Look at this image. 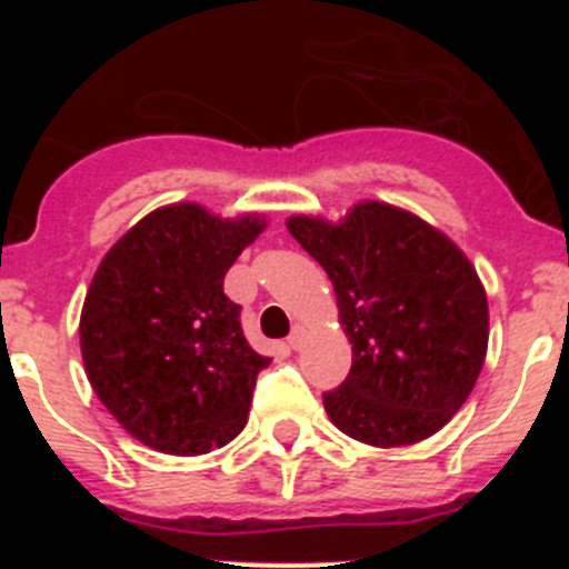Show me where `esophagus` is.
<instances>
[{
  "label": "esophagus",
  "instance_id": "34e87169",
  "mask_svg": "<svg viewBox=\"0 0 569 569\" xmlns=\"http://www.w3.org/2000/svg\"><path fill=\"white\" fill-rule=\"evenodd\" d=\"M301 341H305V330H301V328H296L293 333L288 336V347H290V350H299V347H301Z\"/></svg>",
  "mask_w": 569,
  "mask_h": 569
}]
</instances>
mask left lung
Here are the masks:
<instances>
[{
    "label": "left lung",
    "mask_w": 569,
    "mask_h": 569,
    "mask_svg": "<svg viewBox=\"0 0 569 569\" xmlns=\"http://www.w3.org/2000/svg\"><path fill=\"white\" fill-rule=\"evenodd\" d=\"M288 230L330 276L353 367L325 393L350 439L405 447L439 433L472 393L490 313L456 241L410 210L359 202L339 224L290 216Z\"/></svg>",
    "instance_id": "obj_1"
}]
</instances>
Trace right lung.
<instances>
[{
  "label": "right lung",
  "mask_w": 569,
  "mask_h": 569,
  "mask_svg": "<svg viewBox=\"0 0 569 569\" xmlns=\"http://www.w3.org/2000/svg\"><path fill=\"white\" fill-rule=\"evenodd\" d=\"M268 228L196 202L153 210L104 253L79 319L84 373L99 401L144 447L202 456L244 430L268 367L241 333L224 273Z\"/></svg>",
  "instance_id": "obj_1"
}]
</instances>
